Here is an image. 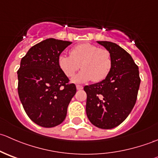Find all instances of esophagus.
Returning <instances> with one entry per match:
<instances>
[{
	"mask_svg": "<svg viewBox=\"0 0 158 158\" xmlns=\"http://www.w3.org/2000/svg\"><path fill=\"white\" fill-rule=\"evenodd\" d=\"M76 89H77V90H82L83 89V86L80 85H76Z\"/></svg>",
	"mask_w": 158,
	"mask_h": 158,
	"instance_id": "obj_1",
	"label": "esophagus"
}]
</instances>
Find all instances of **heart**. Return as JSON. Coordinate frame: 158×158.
Segmentation results:
<instances>
[{"label": "heart", "mask_w": 158, "mask_h": 158, "mask_svg": "<svg viewBox=\"0 0 158 158\" xmlns=\"http://www.w3.org/2000/svg\"><path fill=\"white\" fill-rule=\"evenodd\" d=\"M69 53L70 56L60 55L58 65L67 77H72L81 66L82 69L73 77L74 82L82 83L90 80L100 82L106 79L111 72L112 61L108 49L84 43L73 47Z\"/></svg>", "instance_id": "heart-1"}]
</instances>
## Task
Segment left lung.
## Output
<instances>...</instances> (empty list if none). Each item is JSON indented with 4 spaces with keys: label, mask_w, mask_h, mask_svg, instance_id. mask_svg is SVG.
<instances>
[{
    "label": "left lung",
    "mask_w": 158,
    "mask_h": 158,
    "mask_svg": "<svg viewBox=\"0 0 158 158\" xmlns=\"http://www.w3.org/2000/svg\"><path fill=\"white\" fill-rule=\"evenodd\" d=\"M111 53L109 76L98 83L85 85L87 117L102 129L115 128L124 122L136 103L141 79L138 66L130 54L114 43L98 41Z\"/></svg>",
    "instance_id": "1"
}]
</instances>
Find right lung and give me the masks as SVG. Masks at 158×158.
I'll return each instance as SVG.
<instances>
[{"mask_svg":"<svg viewBox=\"0 0 158 158\" xmlns=\"http://www.w3.org/2000/svg\"><path fill=\"white\" fill-rule=\"evenodd\" d=\"M72 42L49 38L32 47L17 71L18 95L28 117L44 128L59 125L76 92L60 69L58 58Z\"/></svg>","mask_w":158,"mask_h":158,"instance_id":"1","label":"right lung"}]
</instances>
